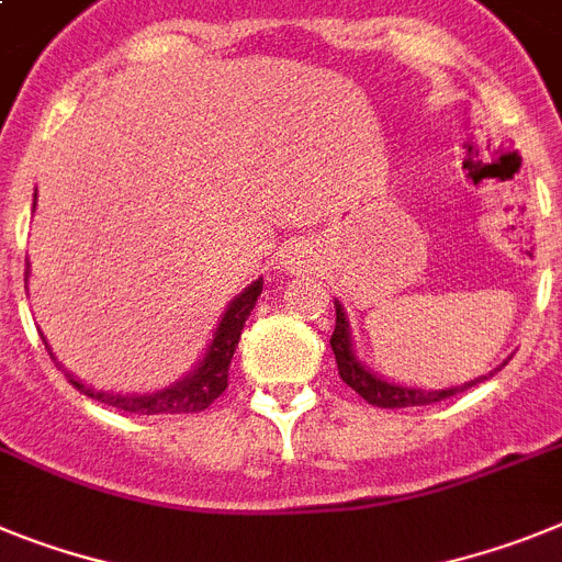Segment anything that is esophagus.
Returning a JSON list of instances; mask_svg holds the SVG:
<instances>
[{
    "mask_svg": "<svg viewBox=\"0 0 562 562\" xmlns=\"http://www.w3.org/2000/svg\"><path fill=\"white\" fill-rule=\"evenodd\" d=\"M285 266H291V271H294V268H296V259H289V262H285Z\"/></svg>",
    "mask_w": 562,
    "mask_h": 562,
    "instance_id": "1",
    "label": "esophagus"
}]
</instances>
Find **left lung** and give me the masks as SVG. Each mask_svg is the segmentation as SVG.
I'll use <instances>...</instances> for the list:
<instances>
[{"mask_svg": "<svg viewBox=\"0 0 562 562\" xmlns=\"http://www.w3.org/2000/svg\"><path fill=\"white\" fill-rule=\"evenodd\" d=\"M334 308H337V325H334V334H331V351L334 357H337L339 376H342V383L351 385V389L366 400V403L376 405V408H408V405L440 403V400L454 397V394H460V391L483 383V380L494 376V371H499L494 369L485 376L471 380V383L451 385V389H440V391H423V389H408V385L389 383V380L376 376L374 371H369L360 360H357V353H353V346H351V328H348L346 308H342L339 303H334ZM503 366H506V362H503Z\"/></svg>", "mask_w": 562, "mask_h": 562, "instance_id": "8db88e82", "label": "left lung"}]
</instances>
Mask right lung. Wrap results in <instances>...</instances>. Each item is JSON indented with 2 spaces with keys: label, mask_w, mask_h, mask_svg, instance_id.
Returning a JSON list of instances; mask_svg holds the SVG:
<instances>
[{
  "label": "right lung",
  "mask_w": 562,
  "mask_h": 562,
  "mask_svg": "<svg viewBox=\"0 0 562 562\" xmlns=\"http://www.w3.org/2000/svg\"><path fill=\"white\" fill-rule=\"evenodd\" d=\"M36 205V202H33ZM262 294V280L251 282L248 289L239 296L231 300V305L225 308L223 319L216 325L214 339H211L209 351L200 360V366L191 371L188 376H182L179 383L168 385V389H159L154 394H113V391H97L91 385H85L82 380H77L74 374L68 376L70 385H77L85 397L99 400V403L113 405L120 412L131 414H193L205 412L211 403H214L225 389H228V366L231 357L237 351L239 334H243V325L248 319V314L257 305V296ZM48 348V342H45ZM50 351V348H48ZM54 357V353H50Z\"/></svg>",
  "instance_id": "right-lung-1"
}]
</instances>
